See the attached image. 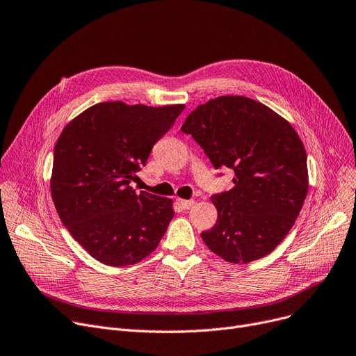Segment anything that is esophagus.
Wrapping results in <instances>:
<instances>
[{
    "label": "esophagus",
    "instance_id": "34e87169",
    "mask_svg": "<svg viewBox=\"0 0 356 356\" xmlns=\"http://www.w3.org/2000/svg\"><path fill=\"white\" fill-rule=\"evenodd\" d=\"M177 203L180 204V208L181 209H184V211H188V209H191L193 204H195V200H184V199H177Z\"/></svg>",
    "mask_w": 356,
    "mask_h": 356
}]
</instances>
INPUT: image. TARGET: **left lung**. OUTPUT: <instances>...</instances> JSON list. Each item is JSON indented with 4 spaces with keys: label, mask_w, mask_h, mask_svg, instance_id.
<instances>
[{
    "label": "left lung",
    "mask_w": 356,
    "mask_h": 356,
    "mask_svg": "<svg viewBox=\"0 0 356 356\" xmlns=\"http://www.w3.org/2000/svg\"><path fill=\"white\" fill-rule=\"evenodd\" d=\"M181 131L215 168L234 170V188L213 195L215 227L202 232L208 248L234 264L268 255L302 211L307 189L305 145L289 121L245 97H218L199 105Z\"/></svg>",
    "instance_id": "8db88e82"
}]
</instances>
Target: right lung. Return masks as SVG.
Here are the masks:
<instances>
[{
	"label": "right lung",
	"instance_id": "add662e5",
	"mask_svg": "<svg viewBox=\"0 0 356 356\" xmlns=\"http://www.w3.org/2000/svg\"><path fill=\"white\" fill-rule=\"evenodd\" d=\"M183 109L101 102L63 128L51 199L70 235L99 263L133 266L159 247L175 216L173 200L137 193L129 183Z\"/></svg>",
	"mask_w": 356,
	"mask_h": 356
}]
</instances>
